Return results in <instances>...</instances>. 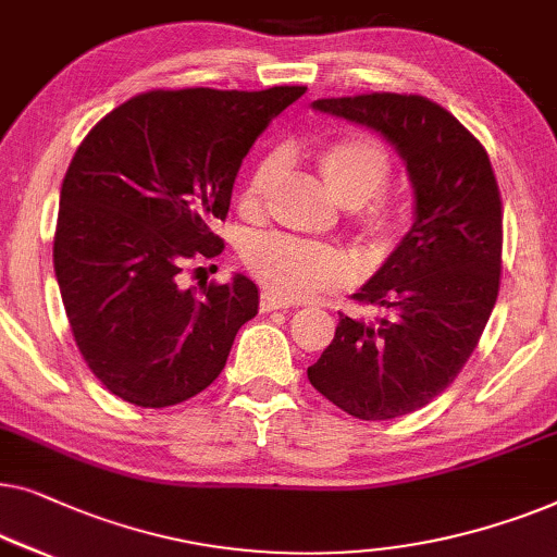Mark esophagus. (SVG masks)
I'll use <instances>...</instances> for the list:
<instances>
[{
  "label": "esophagus",
  "mask_w": 557,
  "mask_h": 557,
  "mask_svg": "<svg viewBox=\"0 0 557 557\" xmlns=\"http://www.w3.org/2000/svg\"><path fill=\"white\" fill-rule=\"evenodd\" d=\"M287 308H293V305H289L287 300H280V297L270 295V293H262V297H260V310H262V312L287 310Z\"/></svg>",
  "instance_id": "obj_1"
}]
</instances>
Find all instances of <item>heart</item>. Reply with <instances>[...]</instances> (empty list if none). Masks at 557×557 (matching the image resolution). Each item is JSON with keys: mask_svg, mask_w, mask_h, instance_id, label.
Instances as JSON below:
<instances>
[{"mask_svg": "<svg viewBox=\"0 0 557 557\" xmlns=\"http://www.w3.org/2000/svg\"><path fill=\"white\" fill-rule=\"evenodd\" d=\"M318 166L343 207L350 209V224L371 252H388L401 232V207L386 194L391 182V159L379 140L363 133H350L327 140L318 153ZM285 169L282 153H270L257 163L239 194V211L247 219L262 216L264 201ZM249 275L280 300H302L323 289L343 287L354 277L348 257L331 245L262 234L249 239L242 252Z\"/></svg>", "mask_w": 557, "mask_h": 557, "instance_id": "heart-1", "label": "heart"}]
</instances>
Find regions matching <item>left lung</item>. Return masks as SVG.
<instances>
[{"label":"left lung","instance_id":"8db88e82","mask_svg":"<svg viewBox=\"0 0 557 557\" xmlns=\"http://www.w3.org/2000/svg\"><path fill=\"white\" fill-rule=\"evenodd\" d=\"M315 111L386 136L417 194V219L354 300L375 320L341 312L308 379L363 421L421 409L457 379L492 315L503 272V199L484 146L434 100L406 92L320 98Z\"/></svg>","mask_w":557,"mask_h":557}]
</instances>
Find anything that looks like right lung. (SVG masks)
Here are the masks:
<instances>
[{"label":"right lung","mask_w":557,"mask_h":557,"mask_svg":"<svg viewBox=\"0 0 557 557\" xmlns=\"http://www.w3.org/2000/svg\"><path fill=\"white\" fill-rule=\"evenodd\" d=\"M305 90H148L77 146L60 191L54 275L77 350L123 401L166 409L201 394L257 315L245 275L199 289L178 287V275L222 252L214 224L242 159Z\"/></svg>","instance_id":"1"}]
</instances>
